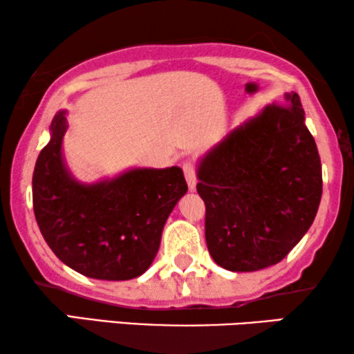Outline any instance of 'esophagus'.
Returning a JSON list of instances; mask_svg holds the SVG:
<instances>
[{"label": "esophagus", "instance_id": "esophagus-1", "mask_svg": "<svg viewBox=\"0 0 354 354\" xmlns=\"http://www.w3.org/2000/svg\"><path fill=\"white\" fill-rule=\"evenodd\" d=\"M182 169H183V174H185L188 187H190L193 190V188L196 187V167H195V164H193L192 161H187V162H183Z\"/></svg>", "mask_w": 354, "mask_h": 354}]
</instances>
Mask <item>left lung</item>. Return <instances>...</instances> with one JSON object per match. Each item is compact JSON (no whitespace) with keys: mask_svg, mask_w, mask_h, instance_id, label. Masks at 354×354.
<instances>
[{"mask_svg":"<svg viewBox=\"0 0 354 354\" xmlns=\"http://www.w3.org/2000/svg\"><path fill=\"white\" fill-rule=\"evenodd\" d=\"M196 190L221 268L253 272L282 261L316 217L322 169L298 93L236 127L203 158Z\"/></svg>","mask_w":354,"mask_h":354,"instance_id":"left-lung-1","label":"left lung"}]
</instances>
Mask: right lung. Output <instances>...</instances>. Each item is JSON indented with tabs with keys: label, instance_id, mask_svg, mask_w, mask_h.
<instances>
[{
	"label": "right lung",
	"instance_id": "add662e5",
	"mask_svg": "<svg viewBox=\"0 0 354 354\" xmlns=\"http://www.w3.org/2000/svg\"><path fill=\"white\" fill-rule=\"evenodd\" d=\"M64 132L59 113L33 171V212L43 239L62 263L86 277H138L153 263L164 224L185 195L182 169H135L114 180L80 185L62 162Z\"/></svg>",
	"mask_w": 354,
	"mask_h": 354
}]
</instances>
